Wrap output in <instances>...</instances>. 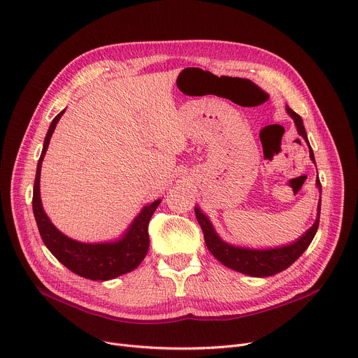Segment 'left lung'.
Segmentation results:
<instances>
[{"instance_id":"obj_1","label":"left lung","mask_w":358,"mask_h":358,"mask_svg":"<svg viewBox=\"0 0 358 358\" xmlns=\"http://www.w3.org/2000/svg\"><path fill=\"white\" fill-rule=\"evenodd\" d=\"M287 113L293 117V121L296 124L299 135L303 136L306 143L308 145V152L311 161H314V153L313 149L308 143L307 134L303 125V119L300 115H297L293 109L286 106ZM315 185L319 187L322 193V183L320 179H315ZM320 208H322V197L319 199V206H317V219L313 223V226L297 239L292 245L283 246V248H275V249H264V250H256V249H248V248H239V246H233L226 242H223L219 234L215 231L209 217L201 212L199 208H194V215L197 222H199L203 236H205V242L209 249V252L226 267L233 268L239 273L253 275V277H267L280 273L286 270L290 264H293L303 253L304 250L310 246L311 241L314 239L315 231L319 229V222H320Z\"/></svg>"}]
</instances>
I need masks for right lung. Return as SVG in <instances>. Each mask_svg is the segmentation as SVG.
Listing matches in <instances>:
<instances>
[{
	"label": "right lung",
	"mask_w": 358,
	"mask_h": 358,
	"mask_svg": "<svg viewBox=\"0 0 358 358\" xmlns=\"http://www.w3.org/2000/svg\"><path fill=\"white\" fill-rule=\"evenodd\" d=\"M65 109L61 110L50 125L47 132L44 148L39 156L36 175L34 182V194H32V210L35 222L43 237V242L48 250L71 271L75 274L85 277L90 280H110L117 275L132 271L136 268L145 259L149 249V234L148 224L149 220L161 203V199L152 202L145 206L141 213L135 217L124 237L110 243H81L78 241L69 239L68 236L61 233L48 219L43 209L41 196H39V176H41V166L45 152L48 149L51 136L55 131V127Z\"/></svg>",
	"instance_id": "right-lung-1"
}]
</instances>
